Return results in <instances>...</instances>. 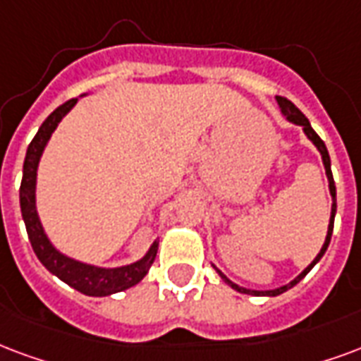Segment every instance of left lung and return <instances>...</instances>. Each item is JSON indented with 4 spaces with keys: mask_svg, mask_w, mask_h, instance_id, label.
<instances>
[{
    "mask_svg": "<svg viewBox=\"0 0 361 361\" xmlns=\"http://www.w3.org/2000/svg\"><path fill=\"white\" fill-rule=\"evenodd\" d=\"M277 105H279V109H281V114L285 116V118L289 120L290 124H296V126H302V132L306 133V137H308L314 145H316V149L319 151V154H322V162H323V166H325V173H327V181H329V193H331V218H329V228H327V235H325V243H323V247L322 250L317 252V256L312 260V262L306 266V268L298 274V276L293 279L290 283H287V285H283V287H277V289H271V290H255V289H247V287H241V285H237V283H233L231 279H229L221 269H218L212 264V268L218 271V276L224 279V281L228 283L229 287L233 290H237V293H243V295H252V296H277V295H281V293H285V290H289L290 287H295L296 283L300 281V279H304V276L308 274L310 269L314 268L319 260H322V256L325 255V250H327V247H329V243H331V235H333V224H335V214H337V189H335V180H333V173H331V159H329V153H327V147H325V143L322 141V137L317 135L316 132H314V128L310 126V122L308 118L304 116L298 109H296L293 103H290L289 99H285V97H279L277 95Z\"/></svg>",
    "mask_w": 361,
    "mask_h": 361,
    "instance_id": "8db88e82",
    "label": "left lung"
}]
</instances>
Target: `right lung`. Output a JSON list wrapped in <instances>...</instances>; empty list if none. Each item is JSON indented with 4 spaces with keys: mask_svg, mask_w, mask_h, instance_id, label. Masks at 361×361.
I'll use <instances>...</instances> for the list:
<instances>
[{
    "mask_svg": "<svg viewBox=\"0 0 361 361\" xmlns=\"http://www.w3.org/2000/svg\"><path fill=\"white\" fill-rule=\"evenodd\" d=\"M84 97V95H82ZM78 103V99H71L65 105L57 106L44 124L39 126L38 133L34 135L30 145L26 149V159L23 166V181H20V212H23L24 226L28 231V239L32 248L38 256V260L45 268L57 276L61 281L71 285L72 289L80 290L87 296H109L120 290H126L143 279L149 274V268L153 266L154 256L159 250V239H154L145 255L140 260H135L126 266L118 268H101L93 264L80 262L76 258L63 255L45 233L42 220H39L38 207H36V183H38V166L45 145L51 137V133L57 130L59 122L71 113L72 106Z\"/></svg>",
    "mask_w": 361,
    "mask_h": 361,
    "instance_id": "add662e5",
    "label": "right lung"
}]
</instances>
